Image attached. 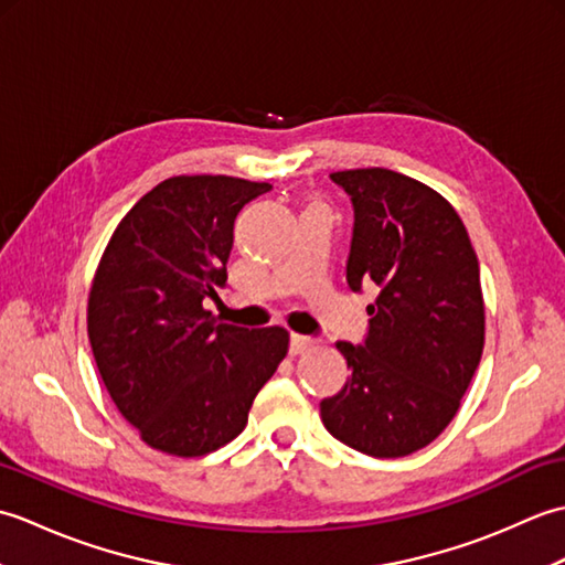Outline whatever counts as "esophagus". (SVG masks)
Listing matches in <instances>:
<instances>
[{"instance_id": "34e87169", "label": "esophagus", "mask_w": 565, "mask_h": 565, "mask_svg": "<svg viewBox=\"0 0 565 565\" xmlns=\"http://www.w3.org/2000/svg\"><path fill=\"white\" fill-rule=\"evenodd\" d=\"M313 338H306V334H291V342H289V352L296 356V354H303L306 350H310L313 347Z\"/></svg>"}]
</instances>
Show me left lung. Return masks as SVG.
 <instances>
[{
  "instance_id": "8db88e82",
  "label": "left lung",
  "mask_w": 565,
  "mask_h": 565,
  "mask_svg": "<svg viewBox=\"0 0 565 565\" xmlns=\"http://www.w3.org/2000/svg\"><path fill=\"white\" fill-rule=\"evenodd\" d=\"M354 209L347 284L376 286L364 344L338 342L344 388L320 403L334 439L376 459L435 441L459 411L486 340L478 257L451 203L401 172H332Z\"/></svg>"
}]
</instances>
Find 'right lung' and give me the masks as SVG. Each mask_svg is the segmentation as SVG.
I'll return each mask as SVG.
<instances>
[{"mask_svg": "<svg viewBox=\"0 0 565 565\" xmlns=\"http://www.w3.org/2000/svg\"><path fill=\"white\" fill-rule=\"evenodd\" d=\"M269 189L223 174L164 179L104 249L89 344L118 413L152 449L203 456L235 439L289 352L284 328L225 326L203 310L225 286L237 213Z\"/></svg>", "mask_w": 565, "mask_h": 565, "instance_id": "1", "label": "right lung"}]
</instances>
